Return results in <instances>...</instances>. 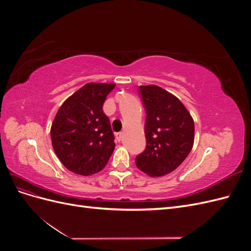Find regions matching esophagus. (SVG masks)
Wrapping results in <instances>:
<instances>
[{"mask_svg": "<svg viewBox=\"0 0 251 251\" xmlns=\"http://www.w3.org/2000/svg\"><path fill=\"white\" fill-rule=\"evenodd\" d=\"M123 137H124V133H123V132H120V133H117V134H116V139H117L118 141L123 140Z\"/></svg>", "mask_w": 251, "mask_h": 251, "instance_id": "34e87169", "label": "esophagus"}]
</instances>
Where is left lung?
<instances>
[{
    "label": "left lung",
    "instance_id": "1",
    "mask_svg": "<svg viewBox=\"0 0 251 251\" xmlns=\"http://www.w3.org/2000/svg\"><path fill=\"white\" fill-rule=\"evenodd\" d=\"M146 109V150L136 156V165L151 177L170 174L184 161L195 138L194 120L176 96L158 86H140Z\"/></svg>",
    "mask_w": 251,
    "mask_h": 251
}]
</instances>
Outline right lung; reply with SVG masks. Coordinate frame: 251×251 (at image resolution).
I'll return each instance as SVG.
<instances>
[{"mask_svg": "<svg viewBox=\"0 0 251 251\" xmlns=\"http://www.w3.org/2000/svg\"><path fill=\"white\" fill-rule=\"evenodd\" d=\"M113 83L90 82L62 104L51 126L52 147L69 171L89 176L107 165L115 148L103 102Z\"/></svg>", "mask_w": 251, "mask_h": 251, "instance_id": "right-lung-1", "label": "right lung"}]
</instances>
